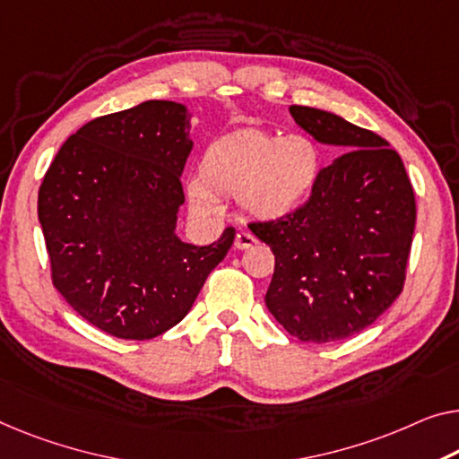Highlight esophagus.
I'll list each match as a JSON object with an SVG mask.
<instances>
[{
    "label": "esophagus",
    "mask_w": 459,
    "mask_h": 459,
    "mask_svg": "<svg viewBox=\"0 0 459 459\" xmlns=\"http://www.w3.org/2000/svg\"><path fill=\"white\" fill-rule=\"evenodd\" d=\"M255 243H257V238L253 237L249 230L237 232V237H235V247L237 249H249L251 245H255Z\"/></svg>",
    "instance_id": "1"
}]
</instances>
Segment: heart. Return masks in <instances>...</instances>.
<instances>
[{
    "instance_id": "b5f03b06",
    "label": "heart",
    "mask_w": 459,
    "mask_h": 459,
    "mask_svg": "<svg viewBox=\"0 0 459 459\" xmlns=\"http://www.w3.org/2000/svg\"><path fill=\"white\" fill-rule=\"evenodd\" d=\"M321 169L317 143L305 135L243 132L212 143L202 177L187 183L189 200L200 212L218 210V195H237L245 214L280 221L303 206Z\"/></svg>"
}]
</instances>
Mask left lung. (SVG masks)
Wrapping results in <instances>:
<instances>
[{"instance_id": "8db88e82", "label": "left lung", "mask_w": 459, "mask_h": 459, "mask_svg": "<svg viewBox=\"0 0 459 459\" xmlns=\"http://www.w3.org/2000/svg\"><path fill=\"white\" fill-rule=\"evenodd\" d=\"M297 126L338 146L295 214L249 229L276 257L265 305L300 342L359 333L400 297L416 202L400 154L381 135L313 107H290Z\"/></svg>"}]
</instances>
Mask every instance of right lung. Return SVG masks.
<instances>
[{"instance_id":"right-lung-1","label":"right lung","mask_w":459,"mask_h":459,"mask_svg":"<svg viewBox=\"0 0 459 459\" xmlns=\"http://www.w3.org/2000/svg\"><path fill=\"white\" fill-rule=\"evenodd\" d=\"M191 115L146 100L82 126L39 189L51 278L78 316L123 340H150L187 316L235 229L197 247L177 237Z\"/></svg>"}]
</instances>
